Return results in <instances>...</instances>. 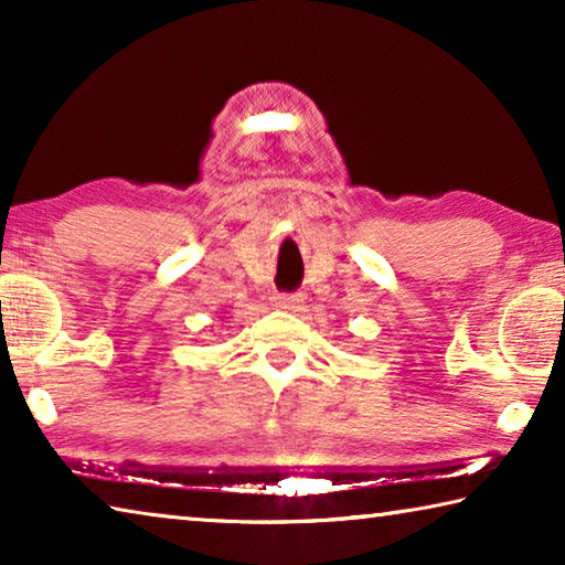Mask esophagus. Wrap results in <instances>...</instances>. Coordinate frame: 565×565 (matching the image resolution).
<instances>
[{
  "mask_svg": "<svg viewBox=\"0 0 565 565\" xmlns=\"http://www.w3.org/2000/svg\"><path fill=\"white\" fill-rule=\"evenodd\" d=\"M276 306H279V309L299 311L303 306V294H279L276 296Z\"/></svg>",
  "mask_w": 565,
  "mask_h": 565,
  "instance_id": "34e87169",
  "label": "esophagus"
}]
</instances>
